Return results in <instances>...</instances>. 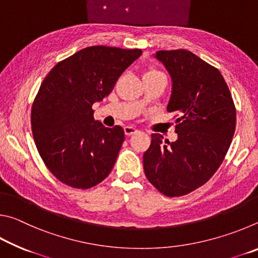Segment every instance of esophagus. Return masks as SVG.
Listing matches in <instances>:
<instances>
[{"mask_svg": "<svg viewBox=\"0 0 258 258\" xmlns=\"http://www.w3.org/2000/svg\"><path fill=\"white\" fill-rule=\"evenodd\" d=\"M124 132L126 135H133L138 132V128L134 127V126H131V125H127L125 126L124 127Z\"/></svg>", "mask_w": 258, "mask_h": 258, "instance_id": "1", "label": "esophagus"}]
</instances>
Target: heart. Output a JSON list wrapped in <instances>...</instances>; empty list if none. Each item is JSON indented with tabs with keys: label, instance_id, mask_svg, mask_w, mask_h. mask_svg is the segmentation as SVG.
<instances>
[{
	"label": "heart",
	"instance_id": "b5f03b06",
	"mask_svg": "<svg viewBox=\"0 0 258 258\" xmlns=\"http://www.w3.org/2000/svg\"><path fill=\"white\" fill-rule=\"evenodd\" d=\"M147 73H160V72L157 71V69H150V71H148Z\"/></svg>",
	"mask_w": 258,
	"mask_h": 258
}]
</instances>
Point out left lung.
I'll list each match as a JSON object with an SVG mask.
<instances>
[{"label": "left lung", "instance_id": "left-lung-1", "mask_svg": "<svg viewBox=\"0 0 258 258\" xmlns=\"http://www.w3.org/2000/svg\"><path fill=\"white\" fill-rule=\"evenodd\" d=\"M172 77L168 112H176L177 140L151 134L143 155L146 176L168 197L198 189L220 167L235 130V107L217 68L186 50L157 51Z\"/></svg>", "mask_w": 258, "mask_h": 258}]
</instances>
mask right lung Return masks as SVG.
Segmentation results:
<instances>
[{"label":"right lung","mask_w":258,"mask_h":258,"mask_svg":"<svg viewBox=\"0 0 258 258\" xmlns=\"http://www.w3.org/2000/svg\"><path fill=\"white\" fill-rule=\"evenodd\" d=\"M141 54L140 49L89 46L56 63L44 78L32 107V131L38 154L60 182L89 189L111 172L124 130L94 120L92 106Z\"/></svg>","instance_id":"right-lung-1"}]
</instances>
